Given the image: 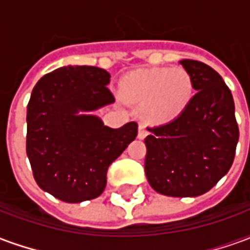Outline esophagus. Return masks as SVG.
I'll return each instance as SVG.
<instances>
[{
    "label": "esophagus",
    "mask_w": 250,
    "mask_h": 250,
    "mask_svg": "<svg viewBox=\"0 0 250 250\" xmlns=\"http://www.w3.org/2000/svg\"><path fill=\"white\" fill-rule=\"evenodd\" d=\"M148 134V131L146 130V125H139V128H138V138L139 139H145Z\"/></svg>",
    "instance_id": "obj_1"
}]
</instances>
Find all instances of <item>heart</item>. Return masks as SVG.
<instances>
[{
    "instance_id": "heart-1",
    "label": "heart",
    "mask_w": 250,
    "mask_h": 250,
    "mask_svg": "<svg viewBox=\"0 0 250 250\" xmlns=\"http://www.w3.org/2000/svg\"><path fill=\"white\" fill-rule=\"evenodd\" d=\"M122 95L128 103L145 108L152 122L177 118L193 95L191 77L184 68H154L127 77Z\"/></svg>"
}]
</instances>
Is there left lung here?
Returning <instances> with one entry per match:
<instances>
[{
    "mask_svg": "<svg viewBox=\"0 0 250 250\" xmlns=\"http://www.w3.org/2000/svg\"><path fill=\"white\" fill-rule=\"evenodd\" d=\"M179 62L197 93L175 119L148 127L145 171L158 193L197 197L229 171L240 131L234 100L218 72L197 60Z\"/></svg>",
    "mask_w": 250,
    "mask_h": 250,
    "instance_id": "obj_1",
    "label": "left lung"
}]
</instances>
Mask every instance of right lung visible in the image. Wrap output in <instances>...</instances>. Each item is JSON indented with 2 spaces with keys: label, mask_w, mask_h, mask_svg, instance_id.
<instances>
[{
  "label": "right lung",
  "mask_w": 250,
  "mask_h": 250,
  "mask_svg": "<svg viewBox=\"0 0 250 250\" xmlns=\"http://www.w3.org/2000/svg\"><path fill=\"white\" fill-rule=\"evenodd\" d=\"M109 77L98 66H62L41 77L30 95L26 154L33 177L68 204L103 193L109 165L138 135L135 122L115 130L98 116L77 115L115 102Z\"/></svg>",
  "instance_id": "1"
}]
</instances>
